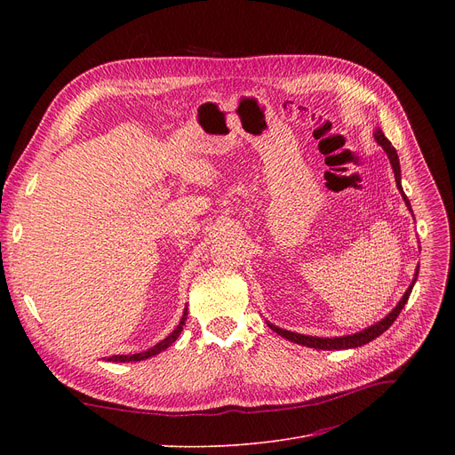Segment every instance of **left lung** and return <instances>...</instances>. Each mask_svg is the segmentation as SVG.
<instances>
[{
  "label": "left lung",
  "instance_id": "obj_1",
  "mask_svg": "<svg viewBox=\"0 0 455 455\" xmlns=\"http://www.w3.org/2000/svg\"><path fill=\"white\" fill-rule=\"evenodd\" d=\"M372 136H374V140L378 141V146L386 151V155H387V158H389V164H391V167H393L396 188H398V191H400V196H402L405 206H408V210H410L411 215H413L411 203H410L408 197H405L403 189H402L400 160H398L396 149L391 146V141L386 138L384 132H381L379 127L374 129ZM417 276H419V266H417V269H415V276H413V280H411V283H410V288L405 290V293L402 295V299L398 300V304L391 309V312H389L384 319H379L378 323H374V324H371V326H367V328H363V330H360V331L350 333V336H339V338L304 336V333H297V331H290V330H283V328H280V326H275V324H271L269 321H266V323H267V326H269L273 331H276L278 336H282L283 339H288V341L297 343V345H302V347H309V348H317V350H345V348L363 347V345H367L369 341H372V339H376L378 336H381V333H384V331L396 321L398 314L402 312V307L405 306V302H408V299H410V295H411V290H413V285H415V282H417Z\"/></svg>",
  "mask_w": 455,
  "mask_h": 455
}]
</instances>
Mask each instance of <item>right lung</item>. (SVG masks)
Instances as JSON below:
<instances>
[{"label":"right lung","instance_id":"right-lung-1","mask_svg":"<svg viewBox=\"0 0 455 455\" xmlns=\"http://www.w3.org/2000/svg\"><path fill=\"white\" fill-rule=\"evenodd\" d=\"M186 317H188V306L184 307V312H182V317H180V321H179V324H177V328L170 333V336H167L165 339H162L160 343H156L155 347H151L149 350H146V352H138V354H117V355H110L107 362H112V363H129V362H143V360H148V357H153V355H156V354H160L162 350H165L167 347H172L175 341H177V338L180 336V331H182V326L186 324Z\"/></svg>","mask_w":455,"mask_h":455}]
</instances>
